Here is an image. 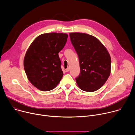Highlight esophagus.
<instances>
[{"mask_svg": "<svg viewBox=\"0 0 135 135\" xmlns=\"http://www.w3.org/2000/svg\"><path fill=\"white\" fill-rule=\"evenodd\" d=\"M69 70H70V68H69V67H68L67 69H66V71L67 72L69 71Z\"/></svg>", "mask_w": 135, "mask_h": 135, "instance_id": "obj_1", "label": "esophagus"}]
</instances>
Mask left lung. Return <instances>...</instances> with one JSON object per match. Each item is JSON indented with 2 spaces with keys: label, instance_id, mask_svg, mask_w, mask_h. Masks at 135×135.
Wrapping results in <instances>:
<instances>
[{
  "label": "left lung",
  "instance_id": "obj_1",
  "mask_svg": "<svg viewBox=\"0 0 135 135\" xmlns=\"http://www.w3.org/2000/svg\"><path fill=\"white\" fill-rule=\"evenodd\" d=\"M72 45L78 54L80 74L76 83L82 90L93 92L102 88L110 74L111 58L102 42L93 36L71 32Z\"/></svg>",
  "mask_w": 135,
  "mask_h": 135
}]
</instances>
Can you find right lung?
Masks as SVG:
<instances>
[{
  "mask_svg": "<svg viewBox=\"0 0 135 135\" xmlns=\"http://www.w3.org/2000/svg\"><path fill=\"white\" fill-rule=\"evenodd\" d=\"M68 38L65 33H43L36 37L25 54L24 68L27 78L36 88L43 91L54 89L62 78L59 52Z\"/></svg>",
  "mask_w": 135,
  "mask_h": 135,
  "instance_id": "right-lung-1",
  "label": "right lung"
}]
</instances>
